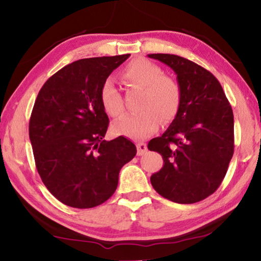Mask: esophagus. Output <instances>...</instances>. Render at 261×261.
<instances>
[{"mask_svg":"<svg viewBox=\"0 0 261 261\" xmlns=\"http://www.w3.org/2000/svg\"><path fill=\"white\" fill-rule=\"evenodd\" d=\"M136 148H138V155L141 156L147 151V144L143 142H139L136 143Z\"/></svg>","mask_w":261,"mask_h":261,"instance_id":"obj_1","label":"esophagus"}]
</instances>
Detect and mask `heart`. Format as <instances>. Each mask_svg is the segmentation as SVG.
<instances>
[{
  "label": "heart",
  "instance_id": "heart-1",
  "mask_svg": "<svg viewBox=\"0 0 261 261\" xmlns=\"http://www.w3.org/2000/svg\"><path fill=\"white\" fill-rule=\"evenodd\" d=\"M120 77L127 85L143 89L140 102L141 112L126 115L113 122L112 128L118 135L132 139H144L159 129L161 119L169 122L178 113L182 92L178 83L168 75L156 64L147 59H134L121 71ZM103 110L111 117H120L125 106L119 91L111 80H106L100 90Z\"/></svg>",
  "mask_w": 261,
  "mask_h": 261
}]
</instances>
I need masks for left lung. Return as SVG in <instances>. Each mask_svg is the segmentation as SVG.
Listing matches in <instances>:
<instances>
[{
  "label": "left lung",
  "instance_id": "8db88e82",
  "mask_svg": "<svg viewBox=\"0 0 261 261\" xmlns=\"http://www.w3.org/2000/svg\"><path fill=\"white\" fill-rule=\"evenodd\" d=\"M148 57L175 72L182 92L177 115L148 143L164 162L151 175V186L171 202H199L218 189L233 155L232 108L217 78L198 64L169 54Z\"/></svg>",
  "mask_w": 261,
  "mask_h": 261
}]
</instances>
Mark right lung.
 Returning <instances> with one entry per match:
<instances>
[{
	"label": "right lung",
	"mask_w": 261,
	"mask_h": 261,
	"mask_svg": "<svg viewBox=\"0 0 261 261\" xmlns=\"http://www.w3.org/2000/svg\"><path fill=\"white\" fill-rule=\"evenodd\" d=\"M129 56L79 59L56 72L37 95L29 122L36 168L65 205L89 209L106 202L120 169L136 155L123 136L103 140L110 121L100 100L102 84Z\"/></svg>",
	"instance_id": "add662e5"
}]
</instances>
